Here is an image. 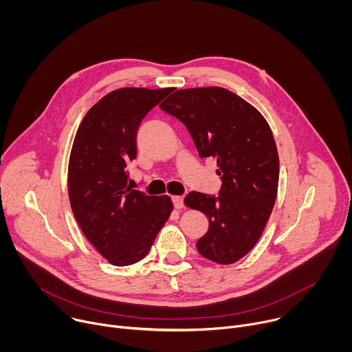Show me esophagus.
<instances>
[{
  "instance_id": "esophagus-1",
  "label": "esophagus",
  "mask_w": 352,
  "mask_h": 352,
  "mask_svg": "<svg viewBox=\"0 0 352 352\" xmlns=\"http://www.w3.org/2000/svg\"><path fill=\"white\" fill-rule=\"evenodd\" d=\"M173 204L175 209H182L184 208V197L182 196H173Z\"/></svg>"
}]
</instances>
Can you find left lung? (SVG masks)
Here are the masks:
<instances>
[{
  "label": "left lung",
  "mask_w": 352,
  "mask_h": 352,
  "mask_svg": "<svg viewBox=\"0 0 352 352\" xmlns=\"http://www.w3.org/2000/svg\"><path fill=\"white\" fill-rule=\"evenodd\" d=\"M160 107L188 128L200 157L217 160L220 196L190 192L184 200L209 219L196 242L199 254L235 263L256 245L276 204L280 162L273 132L252 104L219 86L177 90Z\"/></svg>",
  "instance_id": "8db88e82"
}]
</instances>
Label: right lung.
<instances>
[{
	"instance_id": "right-lung-1",
	"label": "right lung",
	"mask_w": 352,
	"mask_h": 352,
	"mask_svg": "<svg viewBox=\"0 0 352 352\" xmlns=\"http://www.w3.org/2000/svg\"><path fill=\"white\" fill-rule=\"evenodd\" d=\"M173 87H122L86 113L71 148L68 196L89 242L114 266L143 259L173 212L167 195L152 196L128 185L136 159V132L144 116Z\"/></svg>"
}]
</instances>
